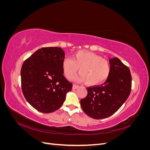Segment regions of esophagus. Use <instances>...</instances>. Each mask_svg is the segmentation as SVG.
<instances>
[{
	"instance_id": "obj_1",
	"label": "esophagus",
	"mask_w": 150,
	"mask_h": 150,
	"mask_svg": "<svg viewBox=\"0 0 150 150\" xmlns=\"http://www.w3.org/2000/svg\"><path fill=\"white\" fill-rule=\"evenodd\" d=\"M79 88V86L76 85V84H73L72 85V89H76Z\"/></svg>"
}]
</instances>
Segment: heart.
Here are the masks:
<instances>
[{"instance_id": "heart-1", "label": "heart", "mask_w": 150, "mask_h": 150, "mask_svg": "<svg viewBox=\"0 0 150 150\" xmlns=\"http://www.w3.org/2000/svg\"><path fill=\"white\" fill-rule=\"evenodd\" d=\"M62 70L65 76L70 79L78 71L80 73L72 78L76 82H85L94 86L105 81L111 72L110 64L107 60L93 52L79 51L72 58L62 61Z\"/></svg>"}]
</instances>
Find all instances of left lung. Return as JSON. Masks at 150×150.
<instances>
[{
    "mask_svg": "<svg viewBox=\"0 0 150 150\" xmlns=\"http://www.w3.org/2000/svg\"><path fill=\"white\" fill-rule=\"evenodd\" d=\"M109 62L111 72L105 83L88 88L87 96L80 101L83 111L94 119H104L112 115L126 101L131 92L129 68L117 57Z\"/></svg>",
    "mask_w": 150,
    "mask_h": 150,
    "instance_id": "8db88e82",
    "label": "left lung"
}]
</instances>
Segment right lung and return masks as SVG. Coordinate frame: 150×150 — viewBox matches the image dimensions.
<instances>
[{
    "label": "right lung",
    "mask_w": 150,
    "mask_h": 150,
    "mask_svg": "<svg viewBox=\"0 0 150 150\" xmlns=\"http://www.w3.org/2000/svg\"><path fill=\"white\" fill-rule=\"evenodd\" d=\"M63 49L58 47L39 49L22 64V91L30 105L38 111H55L64 102L72 84L63 76Z\"/></svg>",
    "instance_id": "right-lung-1"
}]
</instances>
